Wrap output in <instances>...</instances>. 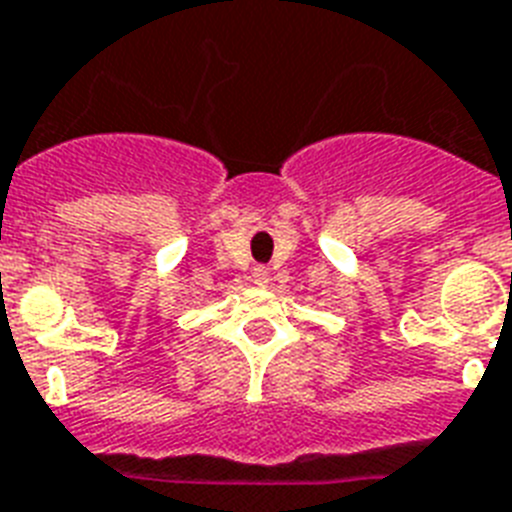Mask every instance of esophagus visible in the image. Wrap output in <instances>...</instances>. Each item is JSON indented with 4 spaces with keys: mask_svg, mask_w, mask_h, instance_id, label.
Returning <instances> with one entry per match:
<instances>
[{
    "mask_svg": "<svg viewBox=\"0 0 512 512\" xmlns=\"http://www.w3.org/2000/svg\"><path fill=\"white\" fill-rule=\"evenodd\" d=\"M252 279H255L257 284H268V268H265V265H257L255 271H252Z\"/></svg>",
    "mask_w": 512,
    "mask_h": 512,
    "instance_id": "esophagus-1",
    "label": "esophagus"
}]
</instances>
